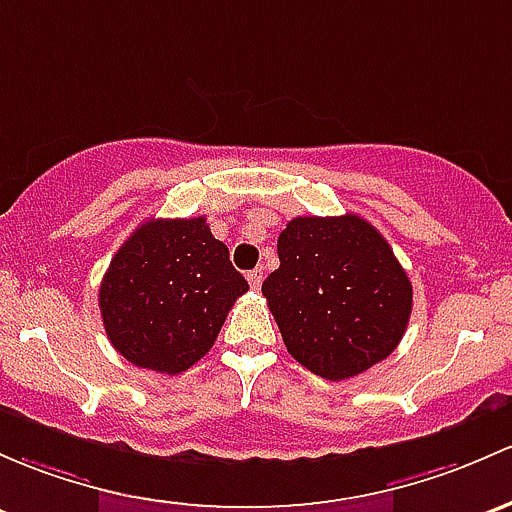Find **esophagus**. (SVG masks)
I'll return each mask as SVG.
<instances>
[{"label": "esophagus", "mask_w": 512, "mask_h": 512, "mask_svg": "<svg viewBox=\"0 0 512 512\" xmlns=\"http://www.w3.org/2000/svg\"><path fill=\"white\" fill-rule=\"evenodd\" d=\"M262 279H265V270H262V267H255V270L247 272V282H250L252 289H260Z\"/></svg>", "instance_id": "obj_1"}]
</instances>
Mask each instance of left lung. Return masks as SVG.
Segmentation results:
<instances>
[{
  "mask_svg": "<svg viewBox=\"0 0 512 512\" xmlns=\"http://www.w3.org/2000/svg\"><path fill=\"white\" fill-rule=\"evenodd\" d=\"M279 270L262 282L284 346L326 380H348L397 348L412 314V282L368 220H289Z\"/></svg>",
  "mask_w": 512,
  "mask_h": 512,
  "instance_id": "obj_1",
  "label": "left lung"
}]
</instances>
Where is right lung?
<instances>
[{
  "mask_svg": "<svg viewBox=\"0 0 512 512\" xmlns=\"http://www.w3.org/2000/svg\"><path fill=\"white\" fill-rule=\"evenodd\" d=\"M247 292L206 218H149L117 250L100 284V314L132 365L179 375L213 348Z\"/></svg>",
  "mask_w": 512,
  "mask_h": 512,
  "instance_id": "right-lung-1",
  "label": "right lung"
}]
</instances>
